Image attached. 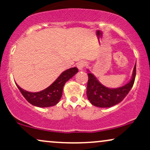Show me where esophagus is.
Listing matches in <instances>:
<instances>
[{
    "label": "esophagus",
    "mask_w": 150,
    "mask_h": 150,
    "mask_svg": "<svg viewBox=\"0 0 150 150\" xmlns=\"http://www.w3.org/2000/svg\"><path fill=\"white\" fill-rule=\"evenodd\" d=\"M85 65H86V62L82 61L79 62V63H77V68H78L79 70H82L84 68H85Z\"/></svg>",
    "instance_id": "obj_1"
}]
</instances>
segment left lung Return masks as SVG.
Here are the masks:
<instances>
[{"label": "left lung", "instance_id": "1", "mask_svg": "<svg viewBox=\"0 0 150 150\" xmlns=\"http://www.w3.org/2000/svg\"><path fill=\"white\" fill-rule=\"evenodd\" d=\"M89 72L87 87V96L91 104L100 108L114 106L126 97L133 86L136 75V63L132 71L131 80L126 85L118 88H108L99 82L97 77Z\"/></svg>", "mask_w": 150, "mask_h": 150}]
</instances>
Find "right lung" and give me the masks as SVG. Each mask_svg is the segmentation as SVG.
<instances>
[{"label":"right lung","mask_w":150,"mask_h":150,"mask_svg":"<svg viewBox=\"0 0 150 150\" xmlns=\"http://www.w3.org/2000/svg\"><path fill=\"white\" fill-rule=\"evenodd\" d=\"M77 72L78 69L76 67L65 70L49 87L38 92H27L17 84L16 85L26 100L31 104L38 107H49L58 104L62 97L65 82L72 78Z\"/></svg>","instance_id":"1"}]
</instances>
